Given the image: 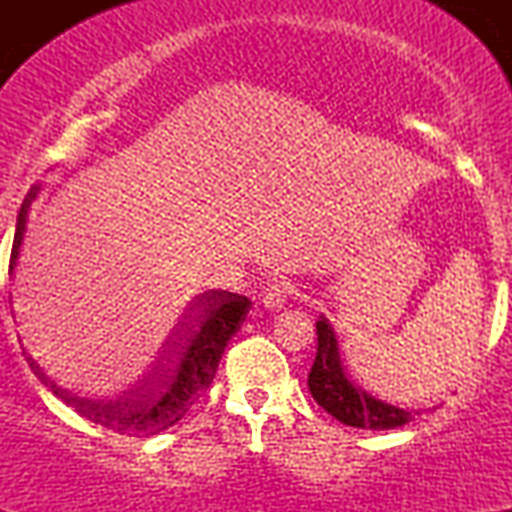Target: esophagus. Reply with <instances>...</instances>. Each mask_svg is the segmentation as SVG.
Instances as JSON below:
<instances>
[{
  "instance_id": "obj_1",
  "label": "esophagus",
  "mask_w": 512,
  "mask_h": 512,
  "mask_svg": "<svg viewBox=\"0 0 512 512\" xmlns=\"http://www.w3.org/2000/svg\"><path fill=\"white\" fill-rule=\"evenodd\" d=\"M291 291H293V286L289 284V281H274V284H269L267 289H264L262 305L269 310L281 308V305L286 303V298L291 296Z\"/></svg>"
}]
</instances>
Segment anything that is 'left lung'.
Here are the masks:
<instances>
[{
    "label": "left lung",
    "instance_id": "left-lung-1",
    "mask_svg": "<svg viewBox=\"0 0 512 512\" xmlns=\"http://www.w3.org/2000/svg\"><path fill=\"white\" fill-rule=\"evenodd\" d=\"M315 327L317 354L308 375V387L310 395L327 414H332L346 426L370 428V431H387V428H399L414 421L419 411L392 407L351 383L349 375L344 373L342 358H339L337 337H334L332 325L325 320V315H320Z\"/></svg>",
    "mask_w": 512,
    "mask_h": 512
}]
</instances>
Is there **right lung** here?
I'll list each match as a JSON object with an SVG mask.
<instances>
[{
  "label": "right lung",
  "instance_id": "1",
  "mask_svg": "<svg viewBox=\"0 0 512 512\" xmlns=\"http://www.w3.org/2000/svg\"><path fill=\"white\" fill-rule=\"evenodd\" d=\"M38 192L40 185H33L21 204L19 219H16L14 248H11L9 276H14L23 233H26L28 209H31ZM248 310L250 301L238 293L207 291L197 296L192 308H187L185 317L173 327V334L163 344L161 356H158L154 370L146 375L144 383L129 395L110 399V402L79 397L69 390H62L55 380L45 375L40 363L26 349H23V354H26L28 366L38 375L40 383L52 390V395L60 397L67 407H72L76 414L115 433L149 438L178 424L185 411L195 404V399L211 385L226 344L240 330V322L245 320Z\"/></svg>",
  "mask_w": 512,
  "mask_h": 512
}]
</instances>
